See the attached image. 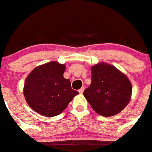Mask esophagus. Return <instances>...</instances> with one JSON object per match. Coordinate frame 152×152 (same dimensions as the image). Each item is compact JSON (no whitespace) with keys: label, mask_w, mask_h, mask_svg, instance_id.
<instances>
[{"label":"esophagus","mask_w":152,"mask_h":152,"mask_svg":"<svg viewBox=\"0 0 152 152\" xmlns=\"http://www.w3.org/2000/svg\"><path fill=\"white\" fill-rule=\"evenodd\" d=\"M83 91H84V88H83V87H82V88H81L79 90V92H80V94H83Z\"/></svg>","instance_id":"34e87169"}]
</instances>
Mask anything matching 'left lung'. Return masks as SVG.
I'll return each instance as SVG.
<instances>
[{"label":"left lung","mask_w":152,"mask_h":152,"mask_svg":"<svg viewBox=\"0 0 152 152\" xmlns=\"http://www.w3.org/2000/svg\"><path fill=\"white\" fill-rule=\"evenodd\" d=\"M132 84L116 67L101 62L91 67V83L83 95L92 109L104 117H112L125 109L132 95Z\"/></svg>","instance_id":"left-lung-1"}]
</instances>
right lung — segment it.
<instances>
[{"mask_svg": "<svg viewBox=\"0 0 152 152\" xmlns=\"http://www.w3.org/2000/svg\"><path fill=\"white\" fill-rule=\"evenodd\" d=\"M65 65L51 61L36 67L26 78L23 95L31 108L41 115L54 117L61 113L79 92L64 78Z\"/></svg>", "mask_w": 152, "mask_h": 152, "instance_id": "right-lung-1", "label": "right lung"}]
</instances>
